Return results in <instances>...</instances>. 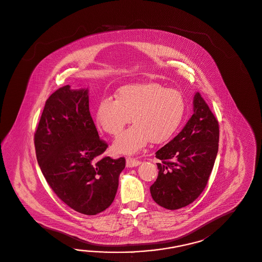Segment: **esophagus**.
<instances>
[{
	"mask_svg": "<svg viewBox=\"0 0 262 262\" xmlns=\"http://www.w3.org/2000/svg\"><path fill=\"white\" fill-rule=\"evenodd\" d=\"M141 164V162L135 158H132V157H128L126 160V166L128 168H133V167H137Z\"/></svg>",
	"mask_w": 262,
	"mask_h": 262,
	"instance_id": "1",
	"label": "esophagus"
}]
</instances>
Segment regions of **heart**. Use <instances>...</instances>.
<instances>
[{
	"label": "heart",
	"instance_id": "1",
	"mask_svg": "<svg viewBox=\"0 0 262 262\" xmlns=\"http://www.w3.org/2000/svg\"><path fill=\"white\" fill-rule=\"evenodd\" d=\"M185 107L184 97L178 91L151 82L132 84L118 89L115 100L100 101L95 122L107 135L118 136L132 116L135 125L114 141L113 149L116 154L134 155L149 141H168L179 127Z\"/></svg>",
	"mask_w": 262,
	"mask_h": 262
}]
</instances>
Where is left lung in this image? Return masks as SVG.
<instances>
[{"label":"left lung","mask_w":262,"mask_h":262,"mask_svg":"<svg viewBox=\"0 0 262 262\" xmlns=\"http://www.w3.org/2000/svg\"><path fill=\"white\" fill-rule=\"evenodd\" d=\"M193 114L178 135L156 152L158 177L150 186L159 206L177 210L193 202L205 189L219 151V122L200 93Z\"/></svg>","instance_id":"left-lung-1"}]
</instances>
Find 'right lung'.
I'll use <instances>...</instances> for the list:
<instances>
[{"mask_svg": "<svg viewBox=\"0 0 262 262\" xmlns=\"http://www.w3.org/2000/svg\"><path fill=\"white\" fill-rule=\"evenodd\" d=\"M34 144L43 177L67 205L88 215L112 205L126 160L102 156L107 145L91 116L88 89L64 85L50 95Z\"/></svg>", "mask_w": 262, "mask_h": 262, "instance_id": "add662e5", "label": "right lung"}]
</instances>
